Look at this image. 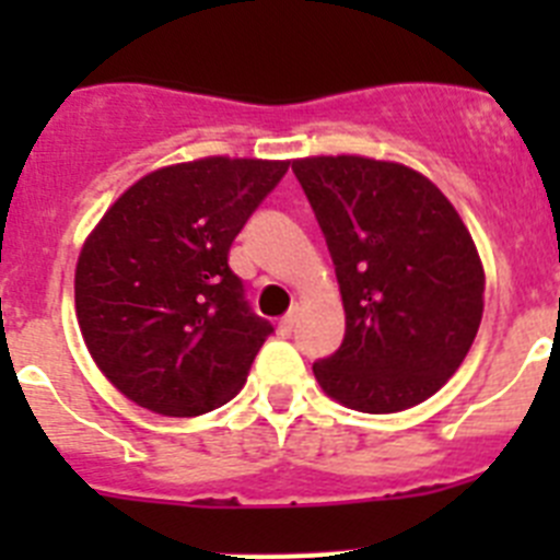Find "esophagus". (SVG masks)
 Instances as JSON below:
<instances>
[{
	"label": "esophagus",
	"mask_w": 560,
	"mask_h": 560,
	"mask_svg": "<svg viewBox=\"0 0 560 560\" xmlns=\"http://www.w3.org/2000/svg\"><path fill=\"white\" fill-rule=\"evenodd\" d=\"M294 325H296V308H291L289 314H285L283 319H280V334L289 336L291 330H294Z\"/></svg>",
	"instance_id": "obj_1"
}]
</instances>
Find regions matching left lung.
Masks as SVG:
<instances>
[{"label":"left lung","instance_id":"1","mask_svg":"<svg viewBox=\"0 0 560 560\" xmlns=\"http://www.w3.org/2000/svg\"><path fill=\"white\" fill-rule=\"evenodd\" d=\"M334 260L345 339L314 361L319 387L359 412L409 409L471 350L485 275L452 201L418 171L364 156L291 165Z\"/></svg>","mask_w":560,"mask_h":560}]
</instances>
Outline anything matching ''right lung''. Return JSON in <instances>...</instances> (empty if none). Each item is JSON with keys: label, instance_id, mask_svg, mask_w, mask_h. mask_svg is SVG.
<instances>
[{"label": "right lung", "instance_id": "add662e5", "mask_svg": "<svg viewBox=\"0 0 560 560\" xmlns=\"http://www.w3.org/2000/svg\"><path fill=\"white\" fill-rule=\"evenodd\" d=\"M289 162L210 160L153 171L86 237L75 269L83 341L114 387L171 418L244 387L269 319L246 300L230 246Z\"/></svg>", "mask_w": 560, "mask_h": 560}]
</instances>
